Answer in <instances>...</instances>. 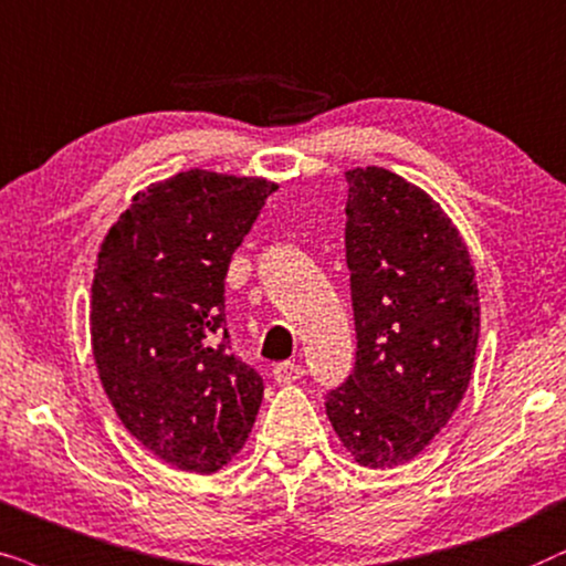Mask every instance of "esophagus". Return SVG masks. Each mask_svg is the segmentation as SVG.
Returning <instances> with one entry per match:
<instances>
[{
  "instance_id": "1",
  "label": "esophagus",
  "mask_w": 566,
  "mask_h": 566,
  "mask_svg": "<svg viewBox=\"0 0 566 566\" xmlns=\"http://www.w3.org/2000/svg\"><path fill=\"white\" fill-rule=\"evenodd\" d=\"M303 375V365H295V361H279L274 367V380L279 386H292V382H297Z\"/></svg>"
}]
</instances>
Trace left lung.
<instances>
[{"instance_id":"8db88e82","label":"left lung","mask_w":566,"mask_h":566,"mask_svg":"<svg viewBox=\"0 0 566 566\" xmlns=\"http://www.w3.org/2000/svg\"><path fill=\"white\" fill-rule=\"evenodd\" d=\"M346 184L357 359L326 413L354 461L390 469L432 442L469 388L479 287L455 224L421 188L375 165Z\"/></svg>"}]
</instances>
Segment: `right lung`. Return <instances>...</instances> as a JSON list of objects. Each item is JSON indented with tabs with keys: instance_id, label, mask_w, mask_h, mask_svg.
<instances>
[{
	"instance_id": "1",
	"label": "right lung",
	"mask_w": 566,
	"mask_h": 566,
	"mask_svg": "<svg viewBox=\"0 0 566 566\" xmlns=\"http://www.w3.org/2000/svg\"><path fill=\"white\" fill-rule=\"evenodd\" d=\"M276 188L178 172L134 196L97 253L90 338L105 396L178 471L222 469L259 413L263 380L230 346L224 276Z\"/></svg>"
}]
</instances>
